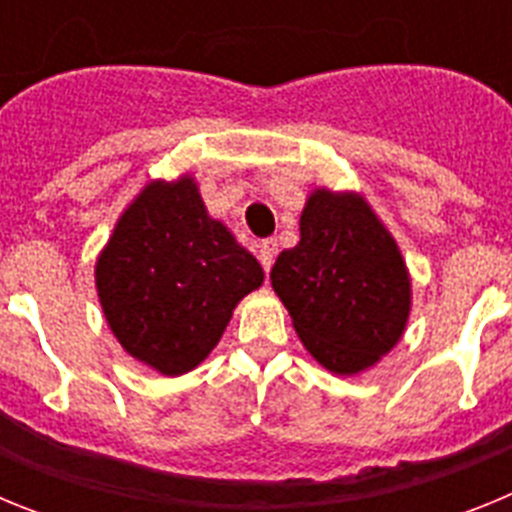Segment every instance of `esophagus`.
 <instances>
[{
    "label": "esophagus",
    "instance_id": "34e87169",
    "mask_svg": "<svg viewBox=\"0 0 512 512\" xmlns=\"http://www.w3.org/2000/svg\"><path fill=\"white\" fill-rule=\"evenodd\" d=\"M277 238H266V241L259 243V261L261 266H264V271L269 274L271 264H274V259H277Z\"/></svg>",
    "mask_w": 512,
    "mask_h": 512
}]
</instances>
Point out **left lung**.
<instances>
[{"label":"left lung","instance_id":"obj_1","mask_svg":"<svg viewBox=\"0 0 512 512\" xmlns=\"http://www.w3.org/2000/svg\"><path fill=\"white\" fill-rule=\"evenodd\" d=\"M271 287L307 351L336 374L377 364L410 315L400 248L359 194H310L300 243L279 253Z\"/></svg>","mask_w":512,"mask_h":512}]
</instances>
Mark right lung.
<instances>
[{
	"instance_id": "1",
	"label": "right lung",
	"mask_w": 512,
	"mask_h": 512,
	"mask_svg": "<svg viewBox=\"0 0 512 512\" xmlns=\"http://www.w3.org/2000/svg\"><path fill=\"white\" fill-rule=\"evenodd\" d=\"M261 282L259 261L207 215L189 176L148 184L97 261L112 333L133 359L166 377L192 372Z\"/></svg>"
}]
</instances>
